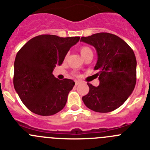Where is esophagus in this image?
Returning a JSON list of instances; mask_svg holds the SVG:
<instances>
[{"instance_id": "obj_1", "label": "esophagus", "mask_w": 150, "mask_h": 150, "mask_svg": "<svg viewBox=\"0 0 150 150\" xmlns=\"http://www.w3.org/2000/svg\"><path fill=\"white\" fill-rule=\"evenodd\" d=\"M79 84V81H76L75 82V85H76V86H78V85Z\"/></svg>"}]
</instances>
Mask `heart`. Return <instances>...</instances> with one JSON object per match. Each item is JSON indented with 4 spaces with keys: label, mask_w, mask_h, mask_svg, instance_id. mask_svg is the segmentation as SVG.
Returning a JSON list of instances; mask_svg holds the SVG:
<instances>
[{
    "label": "heart",
    "mask_w": 150,
    "mask_h": 150,
    "mask_svg": "<svg viewBox=\"0 0 150 150\" xmlns=\"http://www.w3.org/2000/svg\"><path fill=\"white\" fill-rule=\"evenodd\" d=\"M79 52H80V54H81L82 57H83V59L88 55H89V54H92V55H93V53H92V50H91L89 47H88V46H82V47H80Z\"/></svg>",
    "instance_id": "obj_1"
}]
</instances>
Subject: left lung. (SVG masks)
I'll return each instance as SVG.
<instances>
[{"label":"left lung","mask_w":150,"mask_h":150,"mask_svg":"<svg viewBox=\"0 0 150 150\" xmlns=\"http://www.w3.org/2000/svg\"><path fill=\"white\" fill-rule=\"evenodd\" d=\"M80 41L91 45L98 54L95 70L100 84L87 83L89 91L82 98L91 110L108 112L122 105L136 84L137 61L134 51L122 39L110 33L82 37Z\"/></svg>","instance_id":"1"}]
</instances>
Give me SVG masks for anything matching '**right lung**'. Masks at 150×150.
I'll return each mask as SVG.
<instances>
[{"mask_svg": "<svg viewBox=\"0 0 150 150\" xmlns=\"http://www.w3.org/2000/svg\"><path fill=\"white\" fill-rule=\"evenodd\" d=\"M79 38L43 34L30 39L18 52L13 85L29 110L40 116H51L65 106L75 83L72 79H57L52 71L62 64L67 52Z\"/></svg>", "mask_w": 150, "mask_h": 150, "instance_id": "add662e5", "label": "right lung"}]
</instances>
